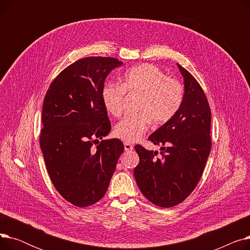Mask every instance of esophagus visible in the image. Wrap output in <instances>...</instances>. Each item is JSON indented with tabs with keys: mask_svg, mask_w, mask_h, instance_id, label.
I'll return each instance as SVG.
<instances>
[{
	"mask_svg": "<svg viewBox=\"0 0 250 250\" xmlns=\"http://www.w3.org/2000/svg\"><path fill=\"white\" fill-rule=\"evenodd\" d=\"M124 145H125V150L126 152H130V151H133V150H134V146L132 145V144H129V143H125Z\"/></svg>",
	"mask_w": 250,
	"mask_h": 250,
	"instance_id": "34e87169",
	"label": "esophagus"
}]
</instances>
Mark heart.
Returning <instances> with one entry per match:
<instances>
[{"label": "heart", "mask_w": 250, "mask_h": 250, "mask_svg": "<svg viewBox=\"0 0 250 250\" xmlns=\"http://www.w3.org/2000/svg\"><path fill=\"white\" fill-rule=\"evenodd\" d=\"M125 92L140 93L138 112L125 116L114 128V135L126 143L140 140L151 123L163 125L177 113L183 102V86L175 78L168 77L152 63H142L127 70L122 78V85L105 84L101 91L105 108L115 117L125 110Z\"/></svg>", "instance_id": "b5f03b06"}]
</instances>
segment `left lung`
I'll use <instances>...</instances> for the list:
<instances>
[{"label": "left lung", "instance_id": "left-lung-1", "mask_svg": "<svg viewBox=\"0 0 250 250\" xmlns=\"http://www.w3.org/2000/svg\"><path fill=\"white\" fill-rule=\"evenodd\" d=\"M177 65L185 80L182 105L171 120L149 137L155 145H162L161 156L135 146L140 158L134 170L137 185L152 204L161 208L174 207L193 191L212 146V113L207 96L196 79Z\"/></svg>", "mask_w": 250, "mask_h": 250}]
</instances>
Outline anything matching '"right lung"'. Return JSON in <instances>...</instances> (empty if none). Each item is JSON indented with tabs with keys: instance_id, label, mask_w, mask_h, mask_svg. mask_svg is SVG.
Listing matches in <instances>:
<instances>
[{
	"instance_id": "obj_1",
	"label": "right lung",
	"mask_w": 250,
	"mask_h": 250,
	"mask_svg": "<svg viewBox=\"0 0 250 250\" xmlns=\"http://www.w3.org/2000/svg\"><path fill=\"white\" fill-rule=\"evenodd\" d=\"M123 62L88 57L63 69L43 100L39 144L52 185L70 204L85 208L106 192L124 144L103 138L111 129L101 91Z\"/></svg>"
}]
</instances>
